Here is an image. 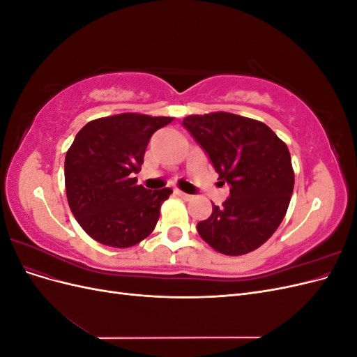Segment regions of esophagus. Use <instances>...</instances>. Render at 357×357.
Segmentation results:
<instances>
[{"label": "esophagus", "instance_id": "34e87169", "mask_svg": "<svg viewBox=\"0 0 357 357\" xmlns=\"http://www.w3.org/2000/svg\"><path fill=\"white\" fill-rule=\"evenodd\" d=\"M174 193H176V195H177L178 198H181V199H185V201H189V199H192V195H189V193H185V192H181V190H174Z\"/></svg>", "mask_w": 357, "mask_h": 357}]
</instances>
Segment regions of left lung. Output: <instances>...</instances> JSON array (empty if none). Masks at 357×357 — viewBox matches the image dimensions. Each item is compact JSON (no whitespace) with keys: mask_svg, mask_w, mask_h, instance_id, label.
<instances>
[{"mask_svg":"<svg viewBox=\"0 0 357 357\" xmlns=\"http://www.w3.org/2000/svg\"><path fill=\"white\" fill-rule=\"evenodd\" d=\"M185 126L210 158L229 198L197 225L201 238L229 256L250 253L284 219L295 174L287 146L271 128L232 113L188 116Z\"/></svg>","mask_w":357,"mask_h":357,"instance_id":"1","label":"left lung"}]
</instances>
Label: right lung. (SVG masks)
I'll return each mask as SVG.
<instances>
[{
	"instance_id": "add662e5",
	"label": "right lung",
	"mask_w": 357,
	"mask_h": 357,
	"mask_svg": "<svg viewBox=\"0 0 357 357\" xmlns=\"http://www.w3.org/2000/svg\"><path fill=\"white\" fill-rule=\"evenodd\" d=\"M172 117L122 113L95 119L66 156V190L75 220L95 241L126 248L152 234L169 188L137 185L149 139Z\"/></svg>"
}]
</instances>
